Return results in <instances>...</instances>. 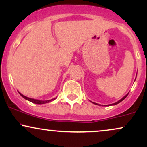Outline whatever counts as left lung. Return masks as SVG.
Instances as JSON below:
<instances>
[{
  "mask_svg": "<svg viewBox=\"0 0 147 147\" xmlns=\"http://www.w3.org/2000/svg\"><path fill=\"white\" fill-rule=\"evenodd\" d=\"M129 95V93H128V94H127V95H126L125 96H124V97H122V99H120V100H119V101H118V102H115V103H114V104H109V105H111V106H112V105H116V104H119V103H120L121 102H122V101H123V100H124V99H125L126 97H127V95ZM92 103H93V104H96V105H99V104H96V103H94V102H92Z\"/></svg>",
  "mask_w": 147,
  "mask_h": 147,
  "instance_id": "obj_1",
  "label": "left lung"
}]
</instances>
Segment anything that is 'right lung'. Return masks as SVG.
I'll return each instance as SVG.
<instances>
[{
	"mask_svg": "<svg viewBox=\"0 0 147 147\" xmlns=\"http://www.w3.org/2000/svg\"><path fill=\"white\" fill-rule=\"evenodd\" d=\"M20 95H21V97H23V98L25 99H26V100L29 101V102H31L34 103V104H46V103H49L50 102H52V101H54L55 99H56L57 97H55V98H53L52 99H49V100H39V99H32V98H30V97H26V96L22 95L21 92H19Z\"/></svg>",
	"mask_w": 147,
	"mask_h": 147,
	"instance_id": "right-lung-1",
	"label": "right lung"
}]
</instances>
